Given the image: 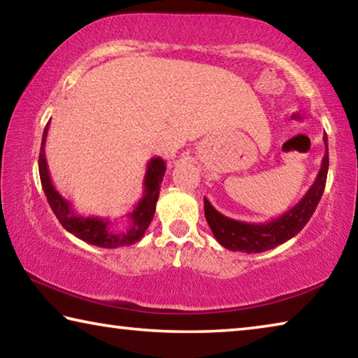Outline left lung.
Wrapping results in <instances>:
<instances>
[{
    "instance_id": "1",
    "label": "left lung",
    "mask_w": 358,
    "mask_h": 358,
    "mask_svg": "<svg viewBox=\"0 0 358 358\" xmlns=\"http://www.w3.org/2000/svg\"><path fill=\"white\" fill-rule=\"evenodd\" d=\"M327 142H329V138H327V134H324L327 151L313 186L294 208H290L273 221L265 224H250L232 220V217L221 215L210 203L208 199L203 197L205 217H207L211 232H213L215 238L220 241V245L230 251L251 254L273 250L278 245L286 243L287 240L295 237L311 220L314 210H316L320 197H322L327 173H329V145H327Z\"/></svg>"
}]
</instances>
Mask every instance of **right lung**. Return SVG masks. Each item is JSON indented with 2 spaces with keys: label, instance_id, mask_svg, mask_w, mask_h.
<instances>
[{
  "label": "right lung",
  "instance_id": "1",
  "mask_svg": "<svg viewBox=\"0 0 358 358\" xmlns=\"http://www.w3.org/2000/svg\"><path fill=\"white\" fill-rule=\"evenodd\" d=\"M47 132L48 123L44 129V134H42L39 153V175L47 202L50 205L53 213L58 217V221L62 222V226L72 235H76L77 238L99 248H108L110 250V248L129 246L137 243L143 237V234L147 232L150 222L155 216L161 183L166 173V162L161 157H151L147 166V173H145L143 178V197L138 201L136 208L132 210V213L128 215V226L123 230H113L110 227L112 222L108 220L77 215L74 208H72L71 202L66 201L62 194L55 189V186H53L50 180V173H48L45 159Z\"/></svg>",
  "mask_w": 358,
  "mask_h": 358
}]
</instances>
